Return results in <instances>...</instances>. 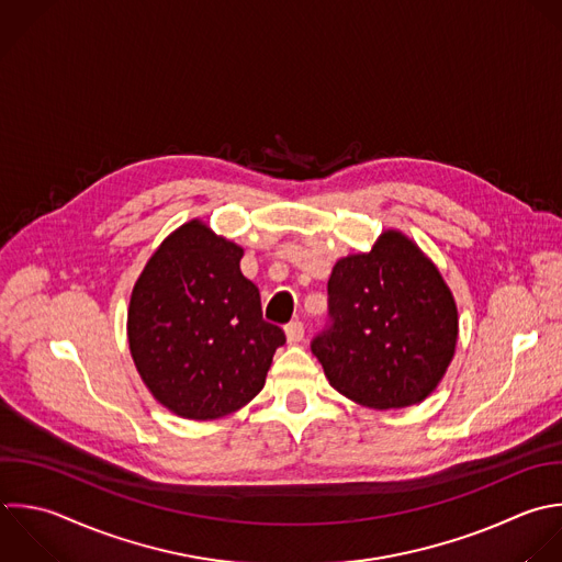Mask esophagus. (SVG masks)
<instances>
[{
    "instance_id": "esophagus-1",
    "label": "esophagus",
    "mask_w": 562,
    "mask_h": 562,
    "mask_svg": "<svg viewBox=\"0 0 562 562\" xmlns=\"http://www.w3.org/2000/svg\"><path fill=\"white\" fill-rule=\"evenodd\" d=\"M303 336H305V327H303V323H301V321H294V323H290V325L285 327V338H288V342H290V345L301 342V340H303Z\"/></svg>"
}]
</instances>
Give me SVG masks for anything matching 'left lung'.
I'll return each mask as SVG.
<instances>
[{
  "instance_id": "obj_1",
  "label": "left lung",
  "mask_w": 562,
  "mask_h": 562,
  "mask_svg": "<svg viewBox=\"0 0 562 562\" xmlns=\"http://www.w3.org/2000/svg\"><path fill=\"white\" fill-rule=\"evenodd\" d=\"M327 331L312 351L356 404L391 411L426 400L452 362L459 314L437 266L400 231L334 263Z\"/></svg>"
}]
</instances>
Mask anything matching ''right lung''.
I'll return each instance as SVG.
<instances>
[{
    "label": "right lung",
    "instance_id": "obj_1",
    "mask_svg": "<svg viewBox=\"0 0 562 562\" xmlns=\"http://www.w3.org/2000/svg\"><path fill=\"white\" fill-rule=\"evenodd\" d=\"M244 248L202 220L176 228L149 257L127 310L134 364L151 395L184 419H217L266 384L283 329L261 318L241 274Z\"/></svg>",
    "mask_w": 562,
    "mask_h": 562
}]
</instances>
